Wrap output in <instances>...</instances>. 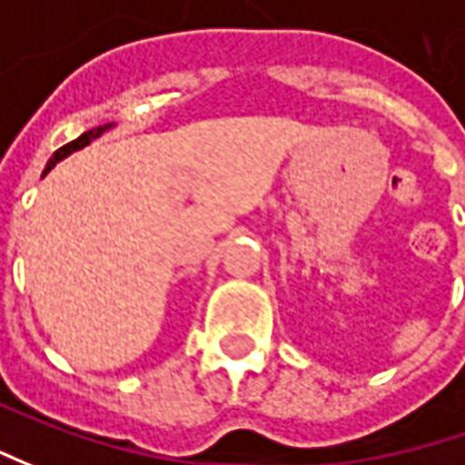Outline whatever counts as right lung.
<instances>
[{"instance_id":"obj_1","label":"right lung","mask_w":465,"mask_h":465,"mask_svg":"<svg viewBox=\"0 0 465 465\" xmlns=\"http://www.w3.org/2000/svg\"><path fill=\"white\" fill-rule=\"evenodd\" d=\"M107 128H113V123H107V125H97V128H92V131H87V134H82V136L76 138V141H72V143H66V146H61L51 159H48V167H45V172H51V169L56 167V162H61V159H66L72 152H79V149H84L87 143H92L94 138H100L107 131Z\"/></svg>"}]
</instances>
